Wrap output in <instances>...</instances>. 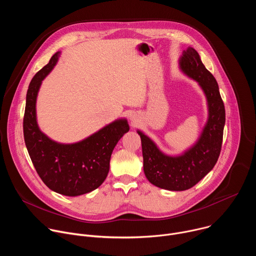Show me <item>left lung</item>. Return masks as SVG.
<instances>
[{
  "label": "left lung",
  "instance_id": "left-lung-1",
  "mask_svg": "<svg viewBox=\"0 0 256 256\" xmlns=\"http://www.w3.org/2000/svg\"><path fill=\"white\" fill-rule=\"evenodd\" d=\"M179 68L198 82L206 98L208 116L198 140L182 154L170 156L163 153L149 136L138 130L146 177L155 186L173 192L192 188L214 168L220 156L226 120L218 83L194 48L188 46L182 52Z\"/></svg>",
  "mask_w": 256,
  "mask_h": 256
}]
</instances>
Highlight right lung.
Returning <instances> with one entry per match:
<instances>
[{
	"label": "right lung",
	"instance_id": "add662e5",
	"mask_svg": "<svg viewBox=\"0 0 256 256\" xmlns=\"http://www.w3.org/2000/svg\"><path fill=\"white\" fill-rule=\"evenodd\" d=\"M60 54V52H56L29 84L23 132L31 161L44 184L62 196H77L103 184L112 151L130 126L126 118H120L74 144L58 142L40 130L36 120V99L42 81L56 64Z\"/></svg>",
	"mask_w": 256,
	"mask_h": 256
}]
</instances>
